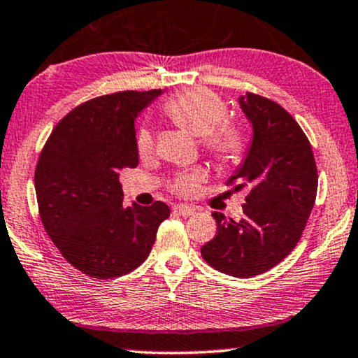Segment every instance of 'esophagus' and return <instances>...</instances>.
Segmentation results:
<instances>
[{"label":"esophagus","instance_id":"esophagus-1","mask_svg":"<svg viewBox=\"0 0 358 358\" xmlns=\"http://www.w3.org/2000/svg\"><path fill=\"white\" fill-rule=\"evenodd\" d=\"M173 212L178 213V215H182V217H188V215L196 213V208H195V206H190V205L178 203V205L173 206Z\"/></svg>","mask_w":358,"mask_h":358}]
</instances>
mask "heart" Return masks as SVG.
Returning <instances> with one entry per match:
<instances>
[{
	"instance_id": "b5f03b06",
	"label": "heart",
	"mask_w": 358,
	"mask_h": 358,
	"mask_svg": "<svg viewBox=\"0 0 358 358\" xmlns=\"http://www.w3.org/2000/svg\"><path fill=\"white\" fill-rule=\"evenodd\" d=\"M165 115L171 123L196 138H203L205 148L225 165L242 160L247 135L238 123L227 122V105L217 93L206 88H192L175 94L165 103ZM141 158L153 153L152 133L141 130L136 136ZM201 173H185L176 178L173 188L182 195L195 192Z\"/></svg>"
}]
</instances>
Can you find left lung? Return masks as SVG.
<instances>
[{
	"label": "left lung",
	"mask_w": 358,
	"mask_h": 358,
	"mask_svg": "<svg viewBox=\"0 0 358 358\" xmlns=\"http://www.w3.org/2000/svg\"><path fill=\"white\" fill-rule=\"evenodd\" d=\"M238 105L253 135L227 183L235 192L248 188L243 217L228 220L213 212L217 235L201 247V257L218 272L250 278L278 265L299 243L318 175L308 138L287 110L253 93L240 96Z\"/></svg>",
	"instance_id": "obj_1"
}]
</instances>
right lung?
<instances>
[{
    "label": "right lung",
    "instance_id": "add662e5",
    "mask_svg": "<svg viewBox=\"0 0 358 358\" xmlns=\"http://www.w3.org/2000/svg\"><path fill=\"white\" fill-rule=\"evenodd\" d=\"M162 90L118 92L71 110L55 127L34 171V190L46 234L80 272L116 278L150 255L163 201L123 205L120 170L138 165L135 120Z\"/></svg>",
    "mask_w": 358,
    "mask_h": 358
}]
</instances>
